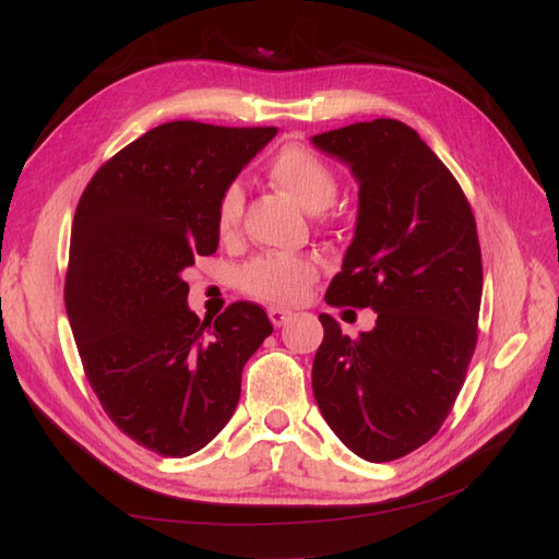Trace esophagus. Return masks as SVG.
<instances>
[{"label":"esophagus","mask_w":559,"mask_h":559,"mask_svg":"<svg viewBox=\"0 0 559 559\" xmlns=\"http://www.w3.org/2000/svg\"><path fill=\"white\" fill-rule=\"evenodd\" d=\"M267 317H270V321H273V326L282 329V326L289 324L292 312H289V310H282V308H270V310H267Z\"/></svg>","instance_id":"esophagus-1"}]
</instances>
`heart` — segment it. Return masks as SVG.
<instances>
[{
    "label": "heart",
    "mask_w": 559,
    "mask_h": 559,
    "mask_svg": "<svg viewBox=\"0 0 559 559\" xmlns=\"http://www.w3.org/2000/svg\"><path fill=\"white\" fill-rule=\"evenodd\" d=\"M270 179L275 186L292 195L300 207L310 212L326 210L335 200L337 179L326 160H321L312 148L302 144H284L267 165ZM242 216V189L238 183H228L218 195L214 228L222 240H230L240 228ZM319 275L314 259L302 253H263L251 259L238 273L240 289L263 302L275 306H292L298 302L310 284Z\"/></svg>",
    "instance_id": "heart-1"
}]
</instances>
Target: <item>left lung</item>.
Here are the masks:
<instances>
[{
  "instance_id": "8db88e82",
  "label": "left lung",
  "mask_w": 559,
  "mask_h": 559,
  "mask_svg": "<svg viewBox=\"0 0 559 559\" xmlns=\"http://www.w3.org/2000/svg\"><path fill=\"white\" fill-rule=\"evenodd\" d=\"M312 144L359 181L357 230L326 302L378 312L359 337L319 314L314 399L352 452L392 462L438 433L466 380L483 296L476 218L443 160L394 118L321 132Z\"/></svg>"
}]
</instances>
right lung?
Returning a JSON list of instances; mask_svg holds the SVG:
<instances>
[{
	"instance_id": "add662e5",
	"label": "right lung",
	"mask_w": 559,
	"mask_h": 559,
	"mask_svg": "<svg viewBox=\"0 0 559 559\" xmlns=\"http://www.w3.org/2000/svg\"><path fill=\"white\" fill-rule=\"evenodd\" d=\"M275 134L163 123L111 156L81 193L67 317L105 413L151 452L205 448L235 413L247 359L273 333L249 300L200 321L181 273L216 251L218 195Z\"/></svg>"
}]
</instances>
